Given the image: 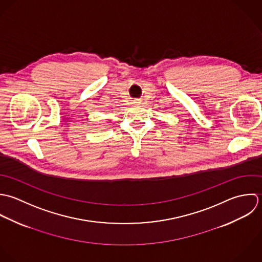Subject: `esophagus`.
<instances>
[{"mask_svg":"<svg viewBox=\"0 0 262 262\" xmlns=\"http://www.w3.org/2000/svg\"><path fill=\"white\" fill-rule=\"evenodd\" d=\"M142 103V101H140V100H135L134 101V104L135 105H140Z\"/></svg>","mask_w":262,"mask_h":262,"instance_id":"1","label":"esophagus"}]
</instances>
